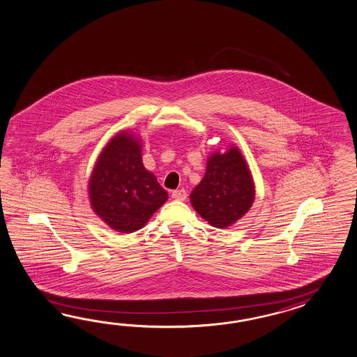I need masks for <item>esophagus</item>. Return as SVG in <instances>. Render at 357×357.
I'll return each mask as SVG.
<instances>
[{
	"label": "esophagus",
	"mask_w": 357,
	"mask_h": 357,
	"mask_svg": "<svg viewBox=\"0 0 357 357\" xmlns=\"http://www.w3.org/2000/svg\"><path fill=\"white\" fill-rule=\"evenodd\" d=\"M172 197L174 198L175 201H184L187 198V192L185 190H173Z\"/></svg>",
	"instance_id": "1"
}]
</instances>
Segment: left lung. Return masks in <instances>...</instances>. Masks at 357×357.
Wrapping results in <instances>:
<instances>
[{
  "label": "left lung",
  "instance_id": "8db88e82",
  "mask_svg": "<svg viewBox=\"0 0 357 357\" xmlns=\"http://www.w3.org/2000/svg\"><path fill=\"white\" fill-rule=\"evenodd\" d=\"M190 198L193 208L215 228L230 227L246 214L254 204L255 184L236 146L208 158L206 173Z\"/></svg>",
  "mask_w": 357,
  "mask_h": 357
}]
</instances>
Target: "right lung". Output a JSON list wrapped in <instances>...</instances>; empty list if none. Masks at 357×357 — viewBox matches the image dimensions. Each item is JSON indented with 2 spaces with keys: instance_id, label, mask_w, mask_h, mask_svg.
Instances as JSON below:
<instances>
[{
  "instance_id": "right-lung-1",
  "label": "right lung",
  "mask_w": 357,
  "mask_h": 357,
  "mask_svg": "<svg viewBox=\"0 0 357 357\" xmlns=\"http://www.w3.org/2000/svg\"><path fill=\"white\" fill-rule=\"evenodd\" d=\"M141 141L128 132L111 138L89 178L91 206L111 229L133 233L165 204L167 192L143 167Z\"/></svg>"
}]
</instances>
